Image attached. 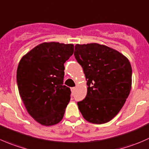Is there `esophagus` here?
Masks as SVG:
<instances>
[{
    "label": "esophagus",
    "instance_id": "1",
    "mask_svg": "<svg viewBox=\"0 0 149 149\" xmlns=\"http://www.w3.org/2000/svg\"><path fill=\"white\" fill-rule=\"evenodd\" d=\"M71 91H72V92L74 93V91H75V88H71Z\"/></svg>",
    "mask_w": 149,
    "mask_h": 149
}]
</instances>
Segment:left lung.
I'll use <instances>...</instances> for the list:
<instances>
[{
    "label": "left lung",
    "instance_id": "1",
    "mask_svg": "<svg viewBox=\"0 0 149 149\" xmlns=\"http://www.w3.org/2000/svg\"><path fill=\"white\" fill-rule=\"evenodd\" d=\"M74 55L82 66L88 92L78 108L85 120L104 124L121 110L132 85V67L119 51L98 43L75 45Z\"/></svg>",
    "mask_w": 149,
    "mask_h": 149
}]
</instances>
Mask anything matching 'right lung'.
<instances>
[{
	"label": "right lung",
	"instance_id": "obj_1",
	"mask_svg": "<svg viewBox=\"0 0 149 149\" xmlns=\"http://www.w3.org/2000/svg\"><path fill=\"white\" fill-rule=\"evenodd\" d=\"M74 52L73 44L43 42L25 54L19 63V92L29 115L42 125L62 120L71 91L63 85L64 65Z\"/></svg>",
	"mask_w": 149,
	"mask_h": 149
}]
</instances>
